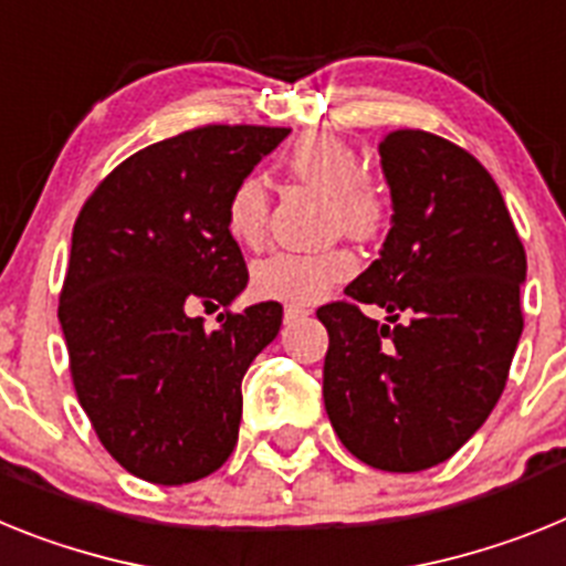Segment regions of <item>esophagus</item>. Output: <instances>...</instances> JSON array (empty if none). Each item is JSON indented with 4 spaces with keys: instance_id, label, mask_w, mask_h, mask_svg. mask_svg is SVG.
I'll return each instance as SVG.
<instances>
[{
    "instance_id": "esophagus-1",
    "label": "esophagus",
    "mask_w": 566,
    "mask_h": 566,
    "mask_svg": "<svg viewBox=\"0 0 566 566\" xmlns=\"http://www.w3.org/2000/svg\"><path fill=\"white\" fill-rule=\"evenodd\" d=\"M311 316V311L307 307H302V304H284V322L293 324V322H302V318Z\"/></svg>"
}]
</instances>
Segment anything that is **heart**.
<instances>
[{"mask_svg":"<svg viewBox=\"0 0 566 566\" xmlns=\"http://www.w3.org/2000/svg\"><path fill=\"white\" fill-rule=\"evenodd\" d=\"M287 174L307 188L327 196V224L356 242H367L385 228L387 199L370 176L361 174V159L333 134L304 136L287 156ZM270 196L259 176H244L224 201V230L239 248H259L268 233ZM356 270L353 253L342 248L318 253H279L259 259L250 270L255 296L287 304H311L344 282Z\"/></svg>","mask_w":566,"mask_h":566,"instance_id":"obj_1","label":"heart"}]
</instances>
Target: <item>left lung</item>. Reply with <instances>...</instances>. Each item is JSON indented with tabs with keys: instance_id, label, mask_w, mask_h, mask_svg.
Listing matches in <instances>:
<instances>
[{
	"instance_id": "obj_1",
	"label": "left lung",
	"mask_w": 566,
	"mask_h": 566,
	"mask_svg": "<svg viewBox=\"0 0 566 566\" xmlns=\"http://www.w3.org/2000/svg\"><path fill=\"white\" fill-rule=\"evenodd\" d=\"M378 154L392 228L347 298L316 311L331 336L324 407L356 459L419 473L450 459L504 392L527 255L499 185L464 147L401 127ZM361 303L385 306L391 324Z\"/></svg>"
}]
</instances>
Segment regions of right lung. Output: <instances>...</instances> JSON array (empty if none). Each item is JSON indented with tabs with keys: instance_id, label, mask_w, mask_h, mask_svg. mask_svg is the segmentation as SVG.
Instances as JSON below:
<instances>
[{
	"instance_id": "right-lung-1",
	"label": "right lung",
	"mask_w": 566,
	"mask_h": 566,
	"mask_svg": "<svg viewBox=\"0 0 566 566\" xmlns=\"http://www.w3.org/2000/svg\"><path fill=\"white\" fill-rule=\"evenodd\" d=\"M287 127L205 125L116 165L82 205L59 293L78 405L107 453L154 484H190L233 453L242 378L282 304L233 313L248 264L224 230L233 185ZM224 306L208 332L195 307Z\"/></svg>"
}]
</instances>
